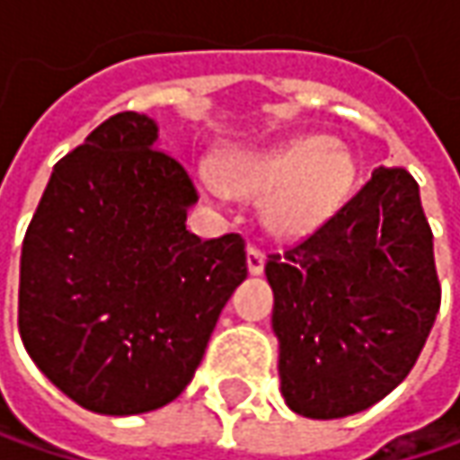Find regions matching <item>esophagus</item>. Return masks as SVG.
<instances>
[{"mask_svg":"<svg viewBox=\"0 0 460 460\" xmlns=\"http://www.w3.org/2000/svg\"><path fill=\"white\" fill-rule=\"evenodd\" d=\"M265 260H268V257H265V252L260 250V247L252 244L250 250H247V265H250L252 275H260V272L265 270Z\"/></svg>","mask_w":460,"mask_h":460,"instance_id":"34e87169","label":"esophagus"}]
</instances>
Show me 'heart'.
I'll return each instance as SVG.
<instances>
[{"label": "heart", "mask_w": 460, "mask_h": 460, "mask_svg": "<svg viewBox=\"0 0 460 460\" xmlns=\"http://www.w3.org/2000/svg\"><path fill=\"white\" fill-rule=\"evenodd\" d=\"M355 177L352 156L322 138H293L268 149L234 151L221 164V182L210 190L265 198L262 221L280 239L319 229L342 206Z\"/></svg>", "instance_id": "b5f03b06"}]
</instances>
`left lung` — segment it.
<instances>
[{
    "label": "left lung",
    "mask_w": 460,
    "mask_h": 460,
    "mask_svg": "<svg viewBox=\"0 0 460 460\" xmlns=\"http://www.w3.org/2000/svg\"><path fill=\"white\" fill-rule=\"evenodd\" d=\"M280 391L311 420L363 411L414 368L440 309L432 229L404 167H378L306 239L268 254Z\"/></svg>",
    "instance_id": "1"
}]
</instances>
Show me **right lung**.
Here are the masks:
<instances>
[{
    "label": "right lung",
    "instance_id": "obj_1",
    "mask_svg": "<svg viewBox=\"0 0 460 460\" xmlns=\"http://www.w3.org/2000/svg\"><path fill=\"white\" fill-rule=\"evenodd\" d=\"M188 170L156 123L118 112L50 174L25 231L17 324L35 366L76 404L141 414L192 381L247 278L239 234L200 242Z\"/></svg>",
    "mask_w": 460,
    "mask_h": 460
}]
</instances>
